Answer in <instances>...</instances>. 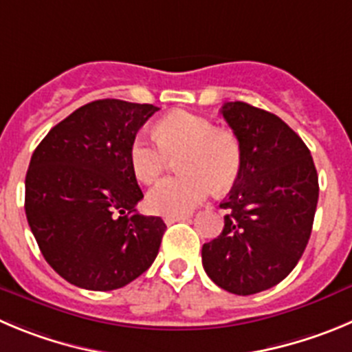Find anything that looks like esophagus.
Wrapping results in <instances>:
<instances>
[{"label":"esophagus","instance_id":"34e87169","mask_svg":"<svg viewBox=\"0 0 352 352\" xmlns=\"http://www.w3.org/2000/svg\"><path fill=\"white\" fill-rule=\"evenodd\" d=\"M187 219H189V215H166L165 222H166V224H173V222L187 221Z\"/></svg>","mask_w":352,"mask_h":352}]
</instances>
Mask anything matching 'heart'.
Returning <instances> with one entry per match:
<instances>
[{
  "mask_svg": "<svg viewBox=\"0 0 352 352\" xmlns=\"http://www.w3.org/2000/svg\"><path fill=\"white\" fill-rule=\"evenodd\" d=\"M156 135L139 133L131 140V172L151 184L165 172L170 157H179V172L147 192V206L161 215H184L215 192L229 191L241 172V144L231 130L215 128L210 120L187 111H173L157 123Z\"/></svg>",
  "mask_w": 352,
  "mask_h": 352,
  "instance_id": "obj_1",
  "label": "heart"
}]
</instances>
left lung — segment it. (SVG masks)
I'll list each match as a JSON object with an SVG mask.
<instances>
[{"instance_id": "1", "label": "left lung", "mask_w": 352, "mask_h": 352, "mask_svg": "<svg viewBox=\"0 0 352 352\" xmlns=\"http://www.w3.org/2000/svg\"><path fill=\"white\" fill-rule=\"evenodd\" d=\"M222 116L241 144V172L224 229L205 243L201 261L217 287L254 295L283 281L304 254L316 213L318 173L304 140L276 114L226 102Z\"/></svg>"}]
</instances>
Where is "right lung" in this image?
I'll use <instances>...</instances> for the list:
<instances>
[{"label": "right lung", "mask_w": 352, "mask_h": 352, "mask_svg": "<svg viewBox=\"0 0 352 352\" xmlns=\"http://www.w3.org/2000/svg\"><path fill=\"white\" fill-rule=\"evenodd\" d=\"M153 104L102 98L55 124L32 153L25 215L48 264L71 285L109 292L151 267L166 226L144 198L128 151Z\"/></svg>", "instance_id": "1"}]
</instances>
